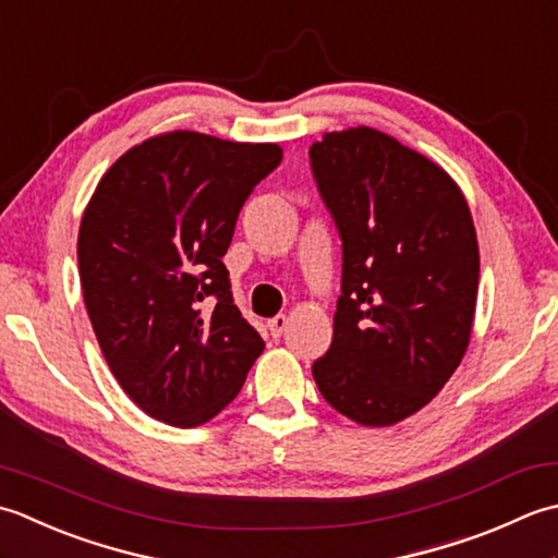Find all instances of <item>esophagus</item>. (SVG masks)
Listing matches in <instances>:
<instances>
[{
  "label": "esophagus",
  "instance_id": "esophagus-1",
  "mask_svg": "<svg viewBox=\"0 0 558 558\" xmlns=\"http://www.w3.org/2000/svg\"><path fill=\"white\" fill-rule=\"evenodd\" d=\"M267 327H269V332H271V337H281L283 332H287V327H289V317L287 315H277V317H271V320L267 323Z\"/></svg>",
  "mask_w": 558,
  "mask_h": 558
}]
</instances>
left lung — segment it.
Listing matches in <instances>:
<instances>
[{
    "mask_svg": "<svg viewBox=\"0 0 558 558\" xmlns=\"http://www.w3.org/2000/svg\"><path fill=\"white\" fill-rule=\"evenodd\" d=\"M317 192L342 238V295L313 378L339 414L390 426L428 404L468 351L480 247L460 187L371 128L311 146Z\"/></svg>",
    "mask_w": 558,
    "mask_h": 558,
    "instance_id": "1",
    "label": "left lung"
}]
</instances>
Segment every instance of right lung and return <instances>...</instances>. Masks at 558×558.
Here are the masks:
<instances>
[{
    "label": "right lung",
    "instance_id": "right-lung-1",
    "mask_svg": "<svg viewBox=\"0 0 558 558\" xmlns=\"http://www.w3.org/2000/svg\"><path fill=\"white\" fill-rule=\"evenodd\" d=\"M279 163L277 144L170 132L120 156L88 202L76 255L90 325L120 388L158 422H209L263 354L223 255Z\"/></svg>",
    "mask_w": 558,
    "mask_h": 558
}]
</instances>
